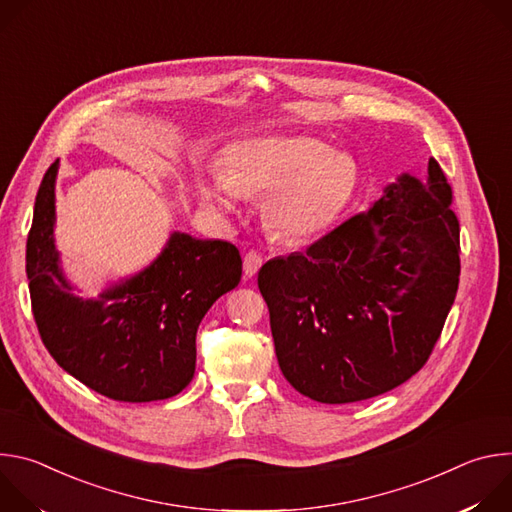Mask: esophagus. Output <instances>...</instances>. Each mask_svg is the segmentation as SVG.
I'll use <instances>...</instances> for the list:
<instances>
[{"mask_svg": "<svg viewBox=\"0 0 512 512\" xmlns=\"http://www.w3.org/2000/svg\"><path fill=\"white\" fill-rule=\"evenodd\" d=\"M261 265H263V257L257 251H247L245 253V257H243V271H245L247 277L257 275Z\"/></svg>", "mask_w": 512, "mask_h": 512, "instance_id": "esophagus-1", "label": "esophagus"}]
</instances>
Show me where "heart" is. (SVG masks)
<instances>
[{"mask_svg": "<svg viewBox=\"0 0 512 512\" xmlns=\"http://www.w3.org/2000/svg\"><path fill=\"white\" fill-rule=\"evenodd\" d=\"M354 180V162L318 139L267 137L237 148L223 176L200 186V198L212 210L231 212L241 194L269 192V225L285 239H306L340 212Z\"/></svg>", "mask_w": 512, "mask_h": 512, "instance_id": "b5f03b06", "label": "heart"}]
</instances>
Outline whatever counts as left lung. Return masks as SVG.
Masks as SVG:
<instances>
[{
    "label": "left lung",
    "instance_id": "1",
    "mask_svg": "<svg viewBox=\"0 0 512 512\" xmlns=\"http://www.w3.org/2000/svg\"><path fill=\"white\" fill-rule=\"evenodd\" d=\"M437 160L403 174L306 253L259 269L279 369L320 403L383 395L421 371L460 283V223Z\"/></svg>",
    "mask_w": 512,
    "mask_h": 512
}]
</instances>
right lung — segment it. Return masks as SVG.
Instances as JSON below:
<instances>
[{
    "instance_id": "1",
    "label": "right lung",
    "mask_w": 512,
    "mask_h": 512,
    "mask_svg": "<svg viewBox=\"0 0 512 512\" xmlns=\"http://www.w3.org/2000/svg\"><path fill=\"white\" fill-rule=\"evenodd\" d=\"M46 170L26 243L32 314L60 367L89 389L123 403L178 395L194 377L196 332L208 308L241 281L239 249L174 233L135 277L81 300L58 267L54 180Z\"/></svg>"
}]
</instances>
